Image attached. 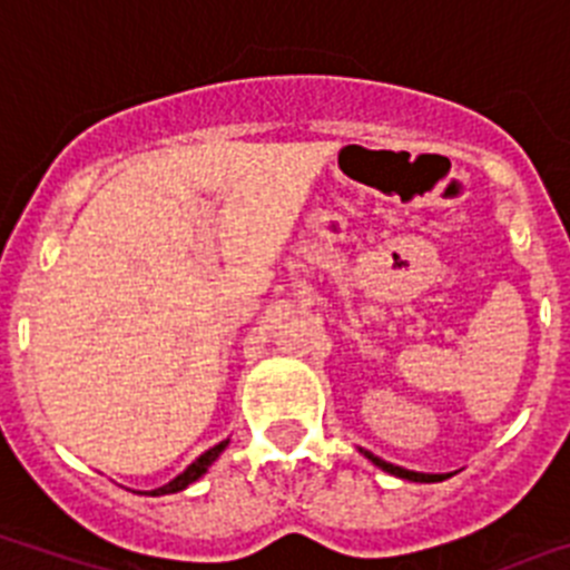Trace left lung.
Returning <instances> with one entry per match:
<instances>
[{
  "label": "left lung",
  "instance_id": "left-lung-1",
  "mask_svg": "<svg viewBox=\"0 0 570 570\" xmlns=\"http://www.w3.org/2000/svg\"><path fill=\"white\" fill-rule=\"evenodd\" d=\"M364 458H370V461L375 463L379 469H384V472L395 474V478H404V480H415V483H438V480H446L449 474H424V472H410V469H401V466H393V463L381 461L379 455H373V452H364Z\"/></svg>",
  "mask_w": 570,
  "mask_h": 570
}]
</instances>
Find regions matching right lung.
I'll use <instances>...</instances> for the list:
<instances>
[{
	"instance_id": "add662e5",
	"label": "right lung",
	"mask_w": 570,
	"mask_h": 570,
	"mask_svg": "<svg viewBox=\"0 0 570 570\" xmlns=\"http://www.w3.org/2000/svg\"><path fill=\"white\" fill-rule=\"evenodd\" d=\"M228 446V441H223V443H217V446H212L208 449V452H203L200 458H197L195 463H191L189 469H186V472L183 474H177L175 480H169V483H166V487H160V489H155V492H149L153 494V498H160V494H175V492H183V489L189 487V483H195L197 478H203V474H206V469L212 466L214 461H217V458H220V452L223 449Z\"/></svg>"
}]
</instances>
